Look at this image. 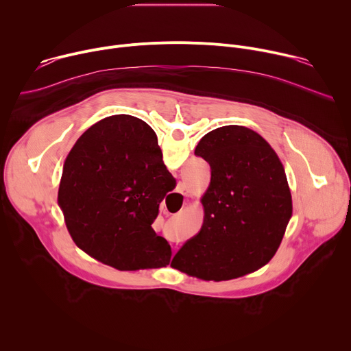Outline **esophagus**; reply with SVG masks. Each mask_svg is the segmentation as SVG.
<instances>
[{
  "label": "esophagus",
  "mask_w": 351,
  "mask_h": 351,
  "mask_svg": "<svg viewBox=\"0 0 351 351\" xmlns=\"http://www.w3.org/2000/svg\"><path fill=\"white\" fill-rule=\"evenodd\" d=\"M180 194L182 195H187V189H186L184 183H180L178 186V194H175V198H180Z\"/></svg>",
  "instance_id": "esophagus-1"
}]
</instances>
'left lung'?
<instances>
[{
	"label": "left lung",
	"instance_id": "1",
	"mask_svg": "<svg viewBox=\"0 0 351 351\" xmlns=\"http://www.w3.org/2000/svg\"><path fill=\"white\" fill-rule=\"evenodd\" d=\"M130 117H108L87 132L122 130ZM194 154L211 168L204 222L171 267L215 282L260 269L275 256L293 211L280 160L258 133L237 125L207 133Z\"/></svg>",
	"mask_w": 351,
	"mask_h": 351
}]
</instances>
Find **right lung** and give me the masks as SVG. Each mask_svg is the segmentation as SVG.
Masks as SVG:
<instances>
[{"mask_svg":"<svg viewBox=\"0 0 351 351\" xmlns=\"http://www.w3.org/2000/svg\"><path fill=\"white\" fill-rule=\"evenodd\" d=\"M87 130L65 160L58 190L73 241L119 271L167 267L171 245L152 225L176 180L156 132L136 117L122 130Z\"/></svg>","mask_w":351,"mask_h":351,"instance_id":"obj_1","label":"right lung"}]
</instances>
